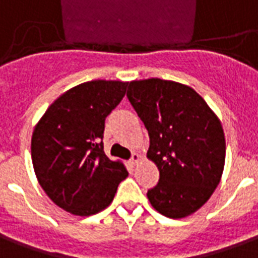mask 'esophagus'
<instances>
[{
    "mask_svg": "<svg viewBox=\"0 0 258 258\" xmlns=\"http://www.w3.org/2000/svg\"><path fill=\"white\" fill-rule=\"evenodd\" d=\"M140 159H142V155H140V154H136V152H135V154L132 155L131 161H129V162H131L132 165H137Z\"/></svg>",
    "mask_w": 258,
    "mask_h": 258,
    "instance_id": "1",
    "label": "esophagus"
}]
</instances>
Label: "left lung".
Listing matches in <instances>:
<instances>
[{
	"label": "left lung",
	"mask_w": 258,
	"mask_h": 258,
	"mask_svg": "<svg viewBox=\"0 0 258 258\" xmlns=\"http://www.w3.org/2000/svg\"><path fill=\"white\" fill-rule=\"evenodd\" d=\"M126 96L148 131L147 157L159 170L148 201L169 219L187 217L220 183L225 162L221 122L192 88L178 82L132 81Z\"/></svg>",
	"instance_id": "left-lung-1"
}]
</instances>
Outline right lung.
<instances>
[{"mask_svg": "<svg viewBox=\"0 0 258 258\" xmlns=\"http://www.w3.org/2000/svg\"><path fill=\"white\" fill-rule=\"evenodd\" d=\"M127 82L89 81L67 90L39 119L31 159L39 185L54 204L77 216L101 212L127 177L123 163L103 151L107 115L126 93Z\"/></svg>", "mask_w": 258, "mask_h": 258, "instance_id": "1", "label": "right lung"}]
</instances>
